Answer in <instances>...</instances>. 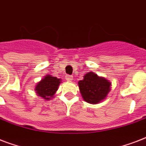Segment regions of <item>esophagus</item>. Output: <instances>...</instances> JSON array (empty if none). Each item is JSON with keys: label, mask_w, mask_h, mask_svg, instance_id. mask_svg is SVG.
Returning <instances> with one entry per match:
<instances>
[{"label": "esophagus", "mask_w": 146, "mask_h": 146, "mask_svg": "<svg viewBox=\"0 0 146 146\" xmlns=\"http://www.w3.org/2000/svg\"><path fill=\"white\" fill-rule=\"evenodd\" d=\"M65 79H66V80H67V81H72V80H73V76L66 75V76H65Z\"/></svg>", "instance_id": "esophagus-1"}]
</instances>
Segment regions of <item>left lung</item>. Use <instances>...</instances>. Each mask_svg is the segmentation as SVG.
<instances>
[{
	"mask_svg": "<svg viewBox=\"0 0 146 146\" xmlns=\"http://www.w3.org/2000/svg\"><path fill=\"white\" fill-rule=\"evenodd\" d=\"M78 85L84 101L90 104H97L107 97L111 91V83L105 78L89 72L83 76V80L79 81Z\"/></svg>",
	"mask_w": 146,
	"mask_h": 146,
	"instance_id": "8db88e82",
	"label": "left lung"
}]
</instances>
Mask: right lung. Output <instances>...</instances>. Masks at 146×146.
<instances>
[{
	"instance_id": "1",
	"label": "right lung",
	"mask_w": 146,
	"mask_h": 146,
	"mask_svg": "<svg viewBox=\"0 0 146 146\" xmlns=\"http://www.w3.org/2000/svg\"><path fill=\"white\" fill-rule=\"evenodd\" d=\"M60 82V79H57V77H54L50 75H47L39 82H38L35 91L40 97L45 100H50L54 97V95L57 91Z\"/></svg>"
}]
</instances>
